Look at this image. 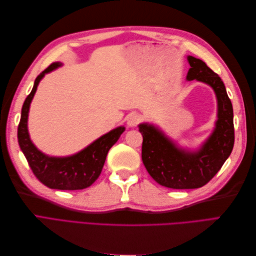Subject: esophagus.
Wrapping results in <instances>:
<instances>
[{
	"label": "esophagus",
	"mask_w": 256,
	"mask_h": 256,
	"mask_svg": "<svg viewBox=\"0 0 256 256\" xmlns=\"http://www.w3.org/2000/svg\"><path fill=\"white\" fill-rule=\"evenodd\" d=\"M141 115H138L136 113H131L127 118V125L129 127H136L138 125V122H141Z\"/></svg>",
	"instance_id": "1"
}]
</instances>
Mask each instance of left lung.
Segmentation results:
<instances>
[{"label":"left lung","mask_w":256,"mask_h":256,"mask_svg":"<svg viewBox=\"0 0 256 256\" xmlns=\"http://www.w3.org/2000/svg\"><path fill=\"white\" fill-rule=\"evenodd\" d=\"M187 80L212 86L218 100V120L212 136L196 152L178 147L148 124L138 125L143 136L142 160L147 172L159 184L172 189H196L219 172L234 147L233 106L220 76L202 60L188 56Z\"/></svg>","instance_id":"8db88e82"}]
</instances>
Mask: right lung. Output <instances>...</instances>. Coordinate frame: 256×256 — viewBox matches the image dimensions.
I'll use <instances>...</instances> for the list:
<instances>
[{"instance_id":"right-lung-1","label":"right lung","mask_w":256,"mask_h":256,"mask_svg":"<svg viewBox=\"0 0 256 256\" xmlns=\"http://www.w3.org/2000/svg\"><path fill=\"white\" fill-rule=\"evenodd\" d=\"M60 66V63L51 64L36 78L32 92H30L22 106L18 126V142L30 168L40 182L51 189L81 190L90 187L99 177L108 152L118 142L125 128L118 127L111 130L110 132L100 136L95 142L85 147L83 150L69 157H50L38 150L30 141L28 131L30 104L44 76Z\"/></svg>"}]
</instances>
